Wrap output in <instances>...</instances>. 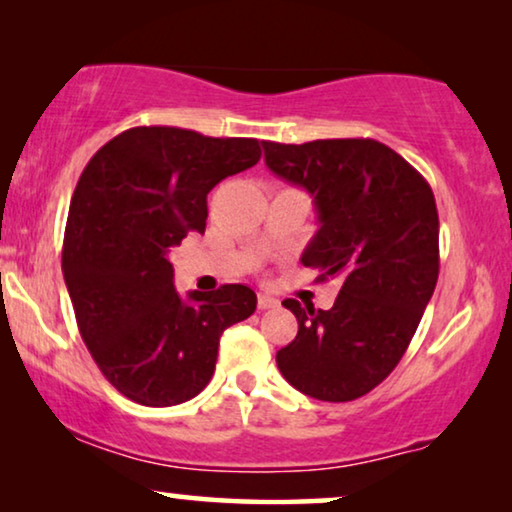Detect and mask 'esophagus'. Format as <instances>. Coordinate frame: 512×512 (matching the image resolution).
I'll return each mask as SVG.
<instances>
[{
  "mask_svg": "<svg viewBox=\"0 0 512 512\" xmlns=\"http://www.w3.org/2000/svg\"><path fill=\"white\" fill-rule=\"evenodd\" d=\"M279 300L272 296H265V293H258V310H270V307H277Z\"/></svg>",
  "mask_w": 512,
  "mask_h": 512,
  "instance_id": "34e87169",
  "label": "esophagus"
}]
</instances>
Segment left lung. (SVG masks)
Returning <instances> with one entry per match:
<instances>
[{
  "label": "left lung",
  "mask_w": 512,
  "mask_h": 512,
  "mask_svg": "<svg viewBox=\"0 0 512 512\" xmlns=\"http://www.w3.org/2000/svg\"><path fill=\"white\" fill-rule=\"evenodd\" d=\"M265 165L314 198L319 230L300 261L338 279L331 310L286 298L296 340L277 352L305 396H366L403 359L438 282V209L431 186L375 139L263 142Z\"/></svg>",
  "instance_id": "obj_1"
}]
</instances>
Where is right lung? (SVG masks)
I'll return each instance as SVG.
<instances>
[{
    "label": "right lung",
    "mask_w": 512,
    "mask_h": 512,
    "mask_svg": "<svg viewBox=\"0 0 512 512\" xmlns=\"http://www.w3.org/2000/svg\"><path fill=\"white\" fill-rule=\"evenodd\" d=\"M258 160V139L142 125L104 144L83 170L62 272L83 342L130 401H191L212 380L221 333L254 314L256 293L244 284L184 300L167 256L188 233H205L207 193Z\"/></svg>",
    "instance_id": "right-lung-1"
}]
</instances>
